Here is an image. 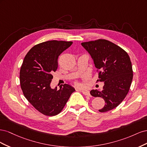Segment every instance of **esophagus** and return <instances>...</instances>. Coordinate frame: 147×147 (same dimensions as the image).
<instances>
[{"label":"esophagus","mask_w":147,"mask_h":147,"mask_svg":"<svg viewBox=\"0 0 147 147\" xmlns=\"http://www.w3.org/2000/svg\"><path fill=\"white\" fill-rule=\"evenodd\" d=\"M82 91L83 94L84 95H85V96H91L90 92V91H86V90H83V91Z\"/></svg>","instance_id":"34e87169"}]
</instances>
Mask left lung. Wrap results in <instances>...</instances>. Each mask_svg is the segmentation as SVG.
Instances as JSON below:
<instances>
[{
	"instance_id": "obj_1",
	"label": "left lung",
	"mask_w": 147,
	"mask_h": 147,
	"mask_svg": "<svg viewBox=\"0 0 147 147\" xmlns=\"http://www.w3.org/2000/svg\"><path fill=\"white\" fill-rule=\"evenodd\" d=\"M82 45L100 70L97 81L104 83L102 91L92 90L90 94L104 99L105 104L99 112L112 110L124 100L129 90L133 78L130 57L121 47L104 39L83 42Z\"/></svg>"
}]
</instances>
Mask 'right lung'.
I'll return each instance as SVG.
<instances>
[{"label":"right lung","mask_w":147,"mask_h":147,"mask_svg":"<svg viewBox=\"0 0 147 147\" xmlns=\"http://www.w3.org/2000/svg\"><path fill=\"white\" fill-rule=\"evenodd\" d=\"M72 43L58 40L39 43L30 49L21 65L20 80L24 96L35 109L47 116L59 113L75 91L69 84H62L59 89L50 86L59 56Z\"/></svg>","instance_id":"add662e5"}]
</instances>
